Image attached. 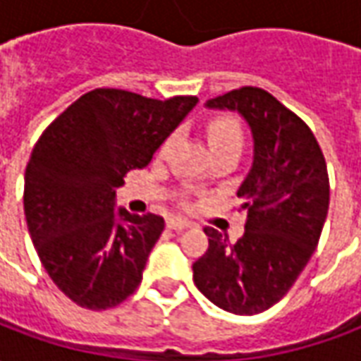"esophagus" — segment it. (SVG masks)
<instances>
[{"mask_svg": "<svg viewBox=\"0 0 361 361\" xmlns=\"http://www.w3.org/2000/svg\"><path fill=\"white\" fill-rule=\"evenodd\" d=\"M166 226L170 228V230H176V232H181L185 228H191V220L183 219V216H170V219L166 220Z\"/></svg>", "mask_w": 361, "mask_h": 361, "instance_id": "obj_1", "label": "esophagus"}]
</instances>
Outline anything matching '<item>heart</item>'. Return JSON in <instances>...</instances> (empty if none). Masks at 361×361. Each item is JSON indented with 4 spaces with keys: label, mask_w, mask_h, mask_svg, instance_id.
Returning <instances> with one entry per match:
<instances>
[{
    "label": "heart",
    "mask_w": 361,
    "mask_h": 361,
    "mask_svg": "<svg viewBox=\"0 0 361 361\" xmlns=\"http://www.w3.org/2000/svg\"><path fill=\"white\" fill-rule=\"evenodd\" d=\"M243 133L240 123L234 118H216L209 123V145L211 149H219V147H240L242 149ZM170 145L166 142L162 150Z\"/></svg>",
    "instance_id": "obj_1"
}]
</instances>
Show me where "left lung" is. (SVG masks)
<instances>
[{
    "instance_id": "left-lung-1",
    "label": "left lung",
    "mask_w": 361,
    "mask_h": 361,
    "mask_svg": "<svg viewBox=\"0 0 361 361\" xmlns=\"http://www.w3.org/2000/svg\"><path fill=\"white\" fill-rule=\"evenodd\" d=\"M204 108L245 119L253 162L238 189L247 211L245 234L230 243L204 228L209 250L193 263V280L220 310L255 315L286 294L317 247L329 212L325 157L310 127L267 90H230Z\"/></svg>"
}]
</instances>
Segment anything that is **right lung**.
Wrapping results in <instances>:
<instances>
[{
  "mask_svg": "<svg viewBox=\"0 0 361 361\" xmlns=\"http://www.w3.org/2000/svg\"><path fill=\"white\" fill-rule=\"evenodd\" d=\"M197 102L90 90L35 145L23 197L28 234L54 284L77 305L110 310L141 284L164 219L116 211V188L149 164Z\"/></svg>",
  "mask_w": 361,
  "mask_h": 361,
  "instance_id": "obj_1",
  "label": "right lung"
}]
</instances>
